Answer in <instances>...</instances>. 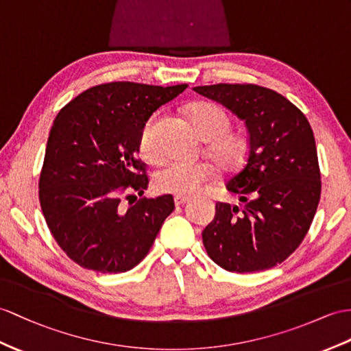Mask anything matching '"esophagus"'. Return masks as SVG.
Here are the masks:
<instances>
[{
    "label": "esophagus",
    "instance_id": "esophagus-1",
    "mask_svg": "<svg viewBox=\"0 0 351 351\" xmlns=\"http://www.w3.org/2000/svg\"><path fill=\"white\" fill-rule=\"evenodd\" d=\"M186 202H189V198H187V196H174V204L177 205H183V204H186Z\"/></svg>",
    "mask_w": 351,
    "mask_h": 351
}]
</instances>
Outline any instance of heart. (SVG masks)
<instances>
[{
  "instance_id": "obj_1",
  "label": "heart",
  "mask_w": 351,
  "mask_h": 351,
  "mask_svg": "<svg viewBox=\"0 0 351 351\" xmlns=\"http://www.w3.org/2000/svg\"><path fill=\"white\" fill-rule=\"evenodd\" d=\"M189 117L205 141H208V152L220 164L234 165L241 159L245 144L240 135L229 132L230 117L226 111L213 102H193L189 107ZM158 114H153L143 125L138 136V149L143 158L155 164L162 158V149L156 141L155 126ZM213 176L215 168L208 162H187L173 159L167 162L155 176V184L160 192L177 196H191L199 193Z\"/></svg>"
}]
</instances>
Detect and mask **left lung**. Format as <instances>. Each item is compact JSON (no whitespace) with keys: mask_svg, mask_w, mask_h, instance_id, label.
<instances>
[{"mask_svg":"<svg viewBox=\"0 0 351 351\" xmlns=\"http://www.w3.org/2000/svg\"><path fill=\"white\" fill-rule=\"evenodd\" d=\"M193 90L223 104L249 131L244 165L226 182L244 205L216 204V216L202 232L205 250L230 272L276 267L302 243L320 201L311 126L289 99L258 84L219 83Z\"/></svg>","mask_w":351,"mask_h":351,"instance_id":"8db88e82","label":"left lung"}]
</instances>
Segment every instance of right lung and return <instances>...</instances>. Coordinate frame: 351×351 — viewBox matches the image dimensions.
I'll return each instance as SVG.
<instances>
[{"instance_id":"add662e5","label":"right lung","mask_w":351,"mask_h":351,"mask_svg":"<svg viewBox=\"0 0 351 351\" xmlns=\"http://www.w3.org/2000/svg\"><path fill=\"white\" fill-rule=\"evenodd\" d=\"M187 88L132 82L102 83L59 111L38 180L43 216L58 245L80 267L117 274L136 267L174 210L173 195H143L149 178L138 159L143 125Z\"/></svg>"}]
</instances>
